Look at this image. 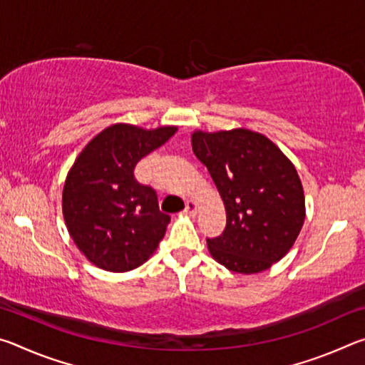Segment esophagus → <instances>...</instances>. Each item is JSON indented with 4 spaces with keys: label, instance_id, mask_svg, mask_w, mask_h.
<instances>
[{
    "label": "esophagus",
    "instance_id": "34e87169",
    "mask_svg": "<svg viewBox=\"0 0 365 365\" xmlns=\"http://www.w3.org/2000/svg\"><path fill=\"white\" fill-rule=\"evenodd\" d=\"M196 211H197L196 202H195L193 200H188V201H187V205H185L183 212H185V214H188V215H195V214H196Z\"/></svg>",
    "mask_w": 365,
    "mask_h": 365
}]
</instances>
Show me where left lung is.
Masks as SVG:
<instances>
[{"label": "left lung", "instance_id": "1", "mask_svg": "<svg viewBox=\"0 0 365 365\" xmlns=\"http://www.w3.org/2000/svg\"><path fill=\"white\" fill-rule=\"evenodd\" d=\"M195 156L206 165L227 212L207 248L237 274H257L280 261L304 224V193L294 165L269 138L246 128L195 132Z\"/></svg>", "mask_w": 365, "mask_h": 365}]
</instances>
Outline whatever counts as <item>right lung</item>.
Segmentation results:
<instances>
[{
    "instance_id": "add662e5",
    "label": "right lung",
    "mask_w": 365,
    "mask_h": 365,
    "mask_svg": "<svg viewBox=\"0 0 365 365\" xmlns=\"http://www.w3.org/2000/svg\"><path fill=\"white\" fill-rule=\"evenodd\" d=\"M177 127L154 130L115 123L85 146L66 178L63 214L73 243L109 272L143 264L163 240L170 215L159 211L156 190L135 178V165L163 146Z\"/></svg>"
}]
</instances>
